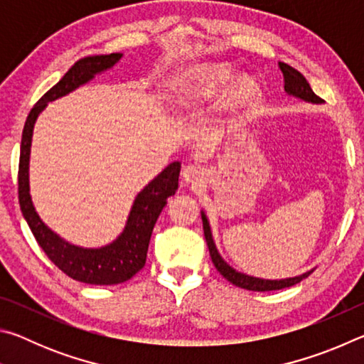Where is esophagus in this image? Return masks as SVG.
Wrapping results in <instances>:
<instances>
[{
	"instance_id": "1",
	"label": "esophagus",
	"mask_w": 364,
	"mask_h": 364,
	"mask_svg": "<svg viewBox=\"0 0 364 364\" xmlns=\"http://www.w3.org/2000/svg\"><path fill=\"white\" fill-rule=\"evenodd\" d=\"M183 178L184 181L189 184H199L204 181L205 170L202 168L200 165H188V167L183 170Z\"/></svg>"
}]
</instances>
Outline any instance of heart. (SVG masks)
Wrapping results in <instances>:
<instances>
[{
	"mask_svg": "<svg viewBox=\"0 0 364 364\" xmlns=\"http://www.w3.org/2000/svg\"><path fill=\"white\" fill-rule=\"evenodd\" d=\"M232 78V72L228 65H212L200 69L194 75L176 86L173 96V106L178 110H184L196 106L197 102L217 95L225 85ZM258 97V86L249 78H241L232 86L230 100L232 104H252Z\"/></svg>",
	"mask_w": 364,
	"mask_h": 364,
	"instance_id": "heart-1",
	"label": "heart"
}]
</instances>
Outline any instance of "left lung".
<instances>
[{"instance_id": "1", "label": "left lung", "mask_w": 364, "mask_h": 364, "mask_svg": "<svg viewBox=\"0 0 364 364\" xmlns=\"http://www.w3.org/2000/svg\"><path fill=\"white\" fill-rule=\"evenodd\" d=\"M279 69L282 72V77H284V90L287 95L299 97V100H304L306 102H313V104H319L323 102V100L319 96L313 93L310 83L306 82V78L301 75L299 70H295L294 67L287 65L284 63H279ZM202 213V225H204V236L208 245V250H210V257L212 262L215 264V268L220 271V274L223 276L225 279L232 282L234 286L247 289V291H258V292H264V291H279V289H286L291 287L294 284H297L301 279H305L310 276L311 271H306V273L295 276V278H287V279H260V278H254V276L239 273V271L230 267L221 255L218 254L217 245L213 242L212 237V231H210V225H208V220L205 217L204 212Z\"/></svg>"}]
</instances>
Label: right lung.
I'll use <instances>...</instances> for the list:
<instances>
[{"instance_id": "1", "label": "right lung", "mask_w": 364, "mask_h": 364, "mask_svg": "<svg viewBox=\"0 0 364 364\" xmlns=\"http://www.w3.org/2000/svg\"><path fill=\"white\" fill-rule=\"evenodd\" d=\"M122 58L120 53L102 54V56H88L77 60L69 72L40 97L30 110L22 132L21 159H19V204L23 218L32 230L36 242L45 250L49 260L64 271L72 279L86 282V284L110 286L120 284L133 278L144 267L147 247H149L154 225L159 218L167 199L175 196L180 176V162L170 164L162 173L157 175L147 186L141 191L133 202L132 212L128 215L125 230L114 242L100 249H83L64 241L56 232L43 223L35 212L28 186V160L30 146L36 117L43 109L58 97L69 95L78 86L90 82L96 73L114 67Z\"/></svg>"}]
</instances>
